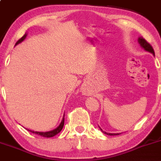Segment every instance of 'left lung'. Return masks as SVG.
<instances>
[{
	"label": "left lung",
	"mask_w": 161,
	"mask_h": 161,
	"mask_svg": "<svg viewBox=\"0 0 161 161\" xmlns=\"http://www.w3.org/2000/svg\"><path fill=\"white\" fill-rule=\"evenodd\" d=\"M138 42H139V43L140 44V46L142 47L144 50H147V51H148V52H150V53H152L154 55L153 48L152 47V46H151L150 43H149L148 42L145 40V39L142 38V37H139V40H138ZM100 129L103 131L104 134L108 135V136H118V135H119V133H108V132H106V131H103L101 129H100Z\"/></svg>",
	"instance_id": "8db88e82"
}]
</instances>
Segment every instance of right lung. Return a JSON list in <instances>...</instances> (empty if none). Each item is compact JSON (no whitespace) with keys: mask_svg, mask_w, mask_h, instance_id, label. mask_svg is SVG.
<instances>
[{"mask_svg":"<svg viewBox=\"0 0 161 161\" xmlns=\"http://www.w3.org/2000/svg\"><path fill=\"white\" fill-rule=\"evenodd\" d=\"M26 36H27V34L25 33V35H24L22 37V38L19 39V40H18L17 42H16L15 46L17 44H19V43H20L21 42L23 41V40L25 39V37H26ZM64 117H63L62 121H61V124L59 125V126H58V128H56V129H53V130L49 131H45V132H44V131H32V130H29V129H28V130L30 131H31V132H32V133H34V134L39 135V136H43V137H47V138L53 137V136H56L57 134H58V133H59L60 131H61V129H62L63 127H64Z\"/></svg>","mask_w":161,"mask_h":161,"instance_id":"right-lung-1","label":"right lung"}]
</instances>
